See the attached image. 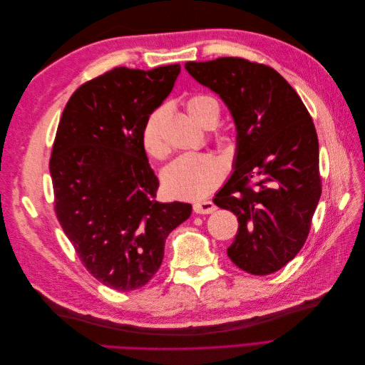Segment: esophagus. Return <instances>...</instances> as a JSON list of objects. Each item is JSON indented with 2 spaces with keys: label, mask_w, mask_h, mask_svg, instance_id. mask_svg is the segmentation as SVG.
<instances>
[{
  "label": "esophagus",
  "mask_w": 365,
  "mask_h": 365,
  "mask_svg": "<svg viewBox=\"0 0 365 365\" xmlns=\"http://www.w3.org/2000/svg\"><path fill=\"white\" fill-rule=\"evenodd\" d=\"M216 210V205L212 201H197L193 204V212L197 215H210Z\"/></svg>",
  "instance_id": "34e87169"
}]
</instances>
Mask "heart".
I'll return each mask as SVG.
<instances>
[{"instance_id":"b5f03b06","label":"heart","mask_w":365,"mask_h":365,"mask_svg":"<svg viewBox=\"0 0 365 365\" xmlns=\"http://www.w3.org/2000/svg\"><path fill=\"white\" fill-rule=\"evenodd\" d=\"M185 111L195 123L204 128L213 126L219 118V105L208 96H193L185 102ZM165 109L153 111L141 132L143 148L152 158L168 155V143L163 134ZM227 175L225 163L213 153H184L172 161L163 173V187L173 197L197 200L213 192Z\"/></svg>"}]
</instances>
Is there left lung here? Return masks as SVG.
Masks as SVG:
<instances>
[{
    "instance_id": "left-lung-1",
    "label": "left lung",
    "mask_w": 365,
    "mask_h": 365,
    "mask_svg": "<svg viewBox=\"0 0 365 365\" xmlns=\"http://www.w3.org/2000/svg\"><path fill=\"white\" fill-rule=\"evenodd\" d=\"M185 70L220 96L237 129L235 172L213 200L237 216L228 257L252 275L279 271L303 248L322 196L312 117L268 65L217 58Z\"/></svg>"
}]
</instances>
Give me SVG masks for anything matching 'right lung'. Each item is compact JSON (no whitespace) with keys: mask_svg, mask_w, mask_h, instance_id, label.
Returning a JSON list of instances; mask_svg holds the SVG:
<instances>
[{"mask_svg":"<svg viewBox=\"0 0 365 365\" xmlns=\"http://www.w3.org/2000/svg\"><path fill=\"white\" fill-rule=\"evenodd\" d=\"M178 63L118 67L77 88L65 106L50 157L54 213L93 277L128 292L160 269L164 242L192 213L158 202L141 132L175 85Z\"/></svg>","mask_w":365,"mask_h":365,"instance_id":"obj_1","label":"right lung"}]
</instances>
